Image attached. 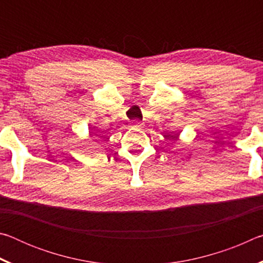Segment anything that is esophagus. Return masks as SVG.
Segmentation results:
<instances>
[{
	"label": "esophagus",
	"instance_id": "esophagus-1",
	"mask_svg": "<svg viewBox=\"0 0 263 263\" xmlns=\"http://www.w3.org/2000/svg\"><path fill=\"white\" fill-rule=\"evenodd\" d=\"M132 127H135L136 130H141V128L144 127V124L140 123V122H138V121H135V122L132 123Z\"/></svg>",
	"mask_w": 263,
	"mask_h": 263
}]
</instances>
